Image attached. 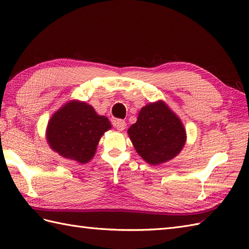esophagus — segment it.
<instances>
[{
	"label": "esophagus",
	"mask_w": 249,
	"mask_h": 249,
	"mask_svg": "<svg viewBox=\"0 0 249 249\" xmlns=\"http://www.w3.org/2000/svg\"><path fill=\"white\" fill-rule=\"evenodd\" d=\"M113 125H114V127L120 131L124 130L126 128V123H125V121H123V120H114Z\"/></svg>",
	"instance_id": "esophagus-1"
}]
</instances>
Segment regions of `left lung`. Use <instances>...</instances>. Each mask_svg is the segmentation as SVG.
<instances>
[{
    "instance_id": "left-lung-1",
    "label": "left lung",
    "mask_w": 249,
    "mask_h": 249,
    "mask_svg": "<svg viewBox=\"0 0 249 249\" xmlns=\"http://www.w3.org/2000/svg\"><path fill=\"white\" fill-rule=\"evenodd\" d=\"M127 133L137 153L153 166L176 157L186 141L181 120L162 100L142 108Z\"/></svg>"
}]
</instances>
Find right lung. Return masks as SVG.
I'll use <instances>...</instances> for the list:
<instances>
[{
  "label": "right lung",
  "instance_id": "obj_1",
  "mask_svg": "<svg viewBox=\"0 0 249 249\" xmlns=\"http://www.w3.org/2000/svg\"><path fill=\"white\" fill-rule=\"evenodd\" d=\"M111 124L104 115L83 102L65 104L51 116L47 127V141L53 151L68 160L80 163L95 155L99 139Z\"/></svg>",
  "mask_w": 249,
  "mask_h": 249
}]
</instances>
